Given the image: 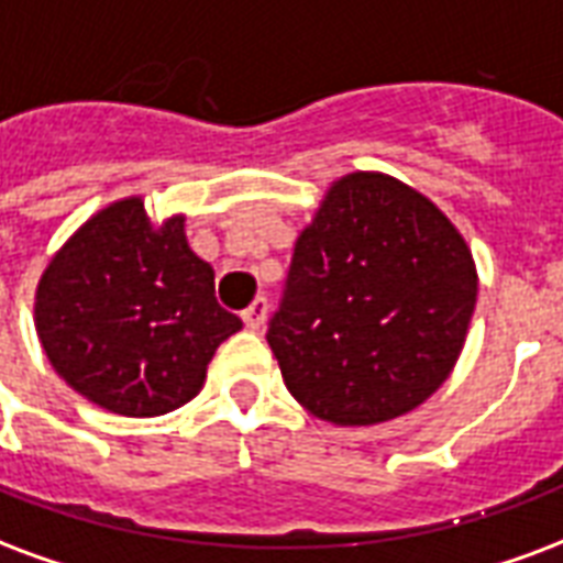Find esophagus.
Wrapping results in <instances>:
<instances>
[{"mask_svg": "<svg viewBox=\"0 0 563 563\" xmlns=\"http://www.w3.org/2000/svg\"><path fill=\"white\" fill-rule=\"evenodd\" d=\"M268 298H256V301L250 303L247 310L241 313V319H244V324H247L250 331H260L262 324H265V319H268Z\"/></svg>", "mask_w": 563, "mask_h": 563, "instance_id": "1", "label": "esophagus"}]
</instances>
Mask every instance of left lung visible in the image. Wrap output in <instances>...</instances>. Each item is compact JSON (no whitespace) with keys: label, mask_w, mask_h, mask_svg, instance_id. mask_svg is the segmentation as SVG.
<instances>
[{"label":"left lung","mask_w":563,"mask_h":563,"mask_svg":"<svg viewBox=\"0 0 563 563\" xmlns=\"http://www.w3.org/2000/svg\"><path fill=\"white\" fill-rule=\"evenodd\" d=\"M474 303L477 268L451 218L399 178L349 173L295 241L268 345L310 415L376 427L448 382Z\"/></svg>","instance_id":"left-lung-1"}]
</instances>
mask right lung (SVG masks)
<instances>
[{
  "mask_svg": "<svg viewBox=\"0 0 563 563\" xmlns=\"http://www.w3.org/2000/svg\"><path fill=\"white\" fill-rule=\"evenodd\" d=\"M35 331L80 397L157 418L197 397L241 319L214 298V268L187 244L185 214L154 223L143 197H124L53 253L35 289Z\"/></svg>",
  "mask_w": 563,
  "mask_h": 563,
  "instance_id": "add662e5",
  "label": "right lung"
}]
</instances>
